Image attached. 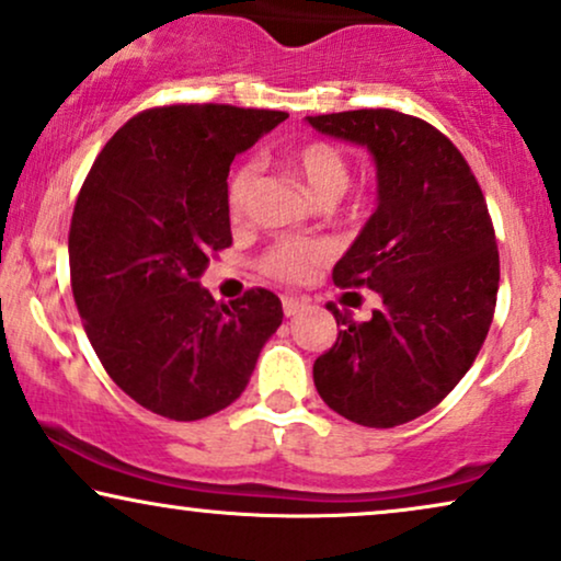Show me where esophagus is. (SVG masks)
Here are the masks:
<instances>
[{
  "mask_svg": "<svg viewBox=\"0 0 561 561\" xmlns=\"http://www.w3.org/2000/svg\"><path fill=\"white\" fill-rule=\"evenodd\" d=\"M280 301H283V314L294 317V314H298V309H301L304 304H307V298H298V296L286 294V296L280 298Z\"/></svg>",
  "mask_w": 561,
  "mask_h": 561,
  "instance_id": "obj_1",
  "label": "esophagus"
}]
</instances>
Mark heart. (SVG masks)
Instances as JSON below:
<instances>
[{"label":"heart","instance_id":"obj_1","mask_svg":"<svg viewBox=\"0 0 561 561\" xmlns=\"http://www.w3.org/2000/svg\"><path fill=\"white\" fill-rule=\"evenodd\" d=\"M290 172L307 185V191L322 203L340 201L351 185V162L337 147L327 141H307L296 151H290L288 162ZM257 183V167L242 164L237 167L227 185V210L234 224L244 221L250 198ZM327 257V247L319 242H278L260 257V271L275 280L298 283L314 271V265Z\"/></svg>","mask_w":561,"mask_h":561}]
</instances>
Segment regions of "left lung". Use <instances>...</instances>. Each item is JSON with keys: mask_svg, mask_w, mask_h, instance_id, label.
<instances>
[{"mask_svg": "<svg viewBox=\"0 0 561 561\" xmlns=\"http://www.w3.org/2000/svg\"><path fill=\"white\" fill-rule=\"evenodd\" d=\"M307 121L374 154L378 206L332 280L383 301L368 322L330 304L340 332L314 360V387L358 425L410 423L448 397L490 332L500 254L484 193L450 138L414 115L370 107Z\"/></svg>", "mask_w": 561, "mask_h": 561, "instance_id": "left-lung-1", "label": "left lung"}]
</instances>
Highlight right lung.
Here are the masks:
<instances>
[{"instance_id":"right-lung-1","label":"right lung","mask_w":561,"mask_h":561,"mask_svg":"<svg viewBox=\"0 0 561 561\" xmlns=\"http://www.w3.org/2000/svg\"><path fill=\"white\" fill-rule=\"evenodd\" d=\"M286 118L149 107L115 130L79 191L69 229L79 317L107 376L154 414L191 423L229 407L283 322L273 290L218 304L198 278L231 244V162Z\"/></svg>"}]
</instances>
